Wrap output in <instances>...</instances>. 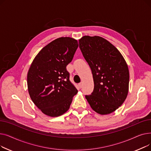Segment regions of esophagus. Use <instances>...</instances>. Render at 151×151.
Listing matches in <instances>:
<instances>
[{
    "label": "esophagus",
    "instance_id": "1",
    "mask_svg": "<svg viewBox=\"0 0 151 151\" xmlns=\"http://www.w3.org/2000/svg\"><path fill=\"white\" fill-rule=\"evenodd\" d=\"M78 86H79V87H80V88H83V83L82 82L78 84Z\"/></svg>",
    "mask_w": 151,
    "mask_h": 151
}]
</instances>
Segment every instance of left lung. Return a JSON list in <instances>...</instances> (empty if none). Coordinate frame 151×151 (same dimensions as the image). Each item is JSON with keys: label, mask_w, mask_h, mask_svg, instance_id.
Listing matches in <instances>:
<instances>
[{"label": "left lung", "mask_w": 151, "mask_h": 151, "mask_svg": "<svg viewBox=\"0 0 151 151\" xmlns=\"http://www.w3.org/2000/svg\"><path fill=\"white\" fill-rule=\"evenodd\" d=\"M79 47L91 68L94 88L86 96L93 110L100 114L113 113L127 96L129 71L127 63L116 47L99 36H84Z\"/></svg>", "instance_id": "obj_1"}]
</instances>
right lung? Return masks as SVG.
Segmentation results:
<instances>
[{"mask_svg": "<svg viewBox=\"0 0 151 151\" xmlns=\"http://www.w3.org/2000/svg\"><path fill=\"white\" fill-rule=\"evenodd\" d=\"M78 47L74 38H57L45 46L32 63L27 73L29 93L47 116L58 117L67 111L78 92L66 68Z\"/></svg>", "mask_w": 151, "mask_h": 151, "instance_id": "1", "label": "right lung"}]
</instances>
